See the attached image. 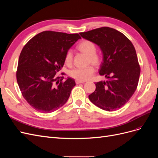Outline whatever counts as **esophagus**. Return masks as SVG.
<instances>
[{"label":"esophagus","mask_w":158,"mask_h":158,"mask_svg":"<svg viewBox=\"0 0 158 158\" xmlns=\"http://www.w3.org/2000/svg\"><path fill=\"white\" fill-rule=\"evenodd\" d=\"M75 82H76V84H81V83H85V81L78 80H75Z\"/></svg>","instance_id":"1"}]
</instances>
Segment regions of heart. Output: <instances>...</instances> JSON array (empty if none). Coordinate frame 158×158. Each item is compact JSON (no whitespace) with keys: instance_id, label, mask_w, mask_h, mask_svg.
<instances>
[{"instance_id":"heart-1","label":"heart","mask_w":158,"mask_h":158,"mask_svg":"<svg viewBox=\"0 0 158 158\" xmlns=\"http://www.w3.org/2000/svg\"><path fill=\"white\" fill-rule=\"evenodd\" d=\"M78 49L88 56V63L95 66H98L102 62V56L96 52V45L94 42L89 40L82 41L78 46ZM65 64L71 66L73 62V53L70 49L66 51L64 56ZM94 68L92 66L86 68H76L70 70L69 75L74 79L85 81L89 79L94 74Z\"/></svg>"}]
</instances>
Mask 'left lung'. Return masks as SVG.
<instances>
[{
  "mask_svg": "<svg viewBox=\"0 0 158 158\" xmlns=\"http://www.w3.org/2000/svg\"><path fill=\"white\" fill-rule=\"evenodd\" d=\"M80 34L99 47L103 53L99 74L107 78L95 83L89 100L105 111L121 108L132 96L139 80L140 67L135 47L123 33L109 27Z\"/></svg>",
  "mask_w": 158,
  "mask_h": 158,
  "instance_id": "left-lung-1",
  "label": "left lung"
}]
</instances>
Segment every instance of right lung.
Returning <instances> with one entry per match:
<instances>
[{
  "mask_svg": "<svg viewBox=\"0 0 158 158\" xmlns=\"http://www.w3.org/2000/svg\"><path fill=\"white\" fill-rule=\"evenodd\" d=\"M81 37L78 33L45 31L23 47L18 60L16 79L23 97L37 111L51 113L67 102L75 81L56 77L66 51Z\"/></svg>",
  "mask_w": 158,
  "mask_h": 158,
  "instance_id": "obj_1",
  "label": "right lung"
}]
</instances>
